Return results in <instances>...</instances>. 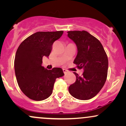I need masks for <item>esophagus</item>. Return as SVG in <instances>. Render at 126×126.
Instances as JSON below:
<instances>
[{"label":"esophagus","instance_id":"1","mask_svg":"<svg viewBox=\"0 0 126 126\" xmlns=\"http://www.w3.org/2000/svg\"><path fill=\"white\" fill-rule=\"evenodd\" d=\"M63 72H64V75H66V74H67V73H68V72H67V70H65V69H63Z\"/></svg>","mask_w":126,"mask_h":126}]
</instances>
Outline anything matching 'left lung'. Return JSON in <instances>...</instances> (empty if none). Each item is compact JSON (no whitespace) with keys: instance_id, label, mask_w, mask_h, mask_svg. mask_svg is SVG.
I'll return each instance as SVG.
<instances>
[{"instance_id":"obj_1","label":"left lung","mask_w":126,"mask_h":126,"mask_svg":"<svg viewBox=\"0 0 126 126\" xmlns=\"http://www.w3.org/2000/svg\"><path fill=\"white\" fill-rule=\"evenodd\" d=\"M67 36L77 47L73 63L84 70L82 76L74 72L76 80L69 87V92L76 99L88 100L97 95L105 84L108 67L107 56L100 41L87 31H68Z\"/></svg>"}]
</instances>
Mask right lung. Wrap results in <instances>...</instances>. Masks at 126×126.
Here are the masks:
<instances>
[{
  "instance_id": "obj_1",
  "label": "right lung",
  "mask_w": 126,
  "mask_h": 126,
  "mask_svg": "<svg viewBox=\"0 0 126 126\" xmlns=\"http://www.w3.org/2000/svg\"><path fill=\"white\" fill-rule=\"evenodd\" d=\"M63 33L37 32L19 46L14 62L16 78L21 90L30 99H47L51 95L56 78L64 76L61 68L47 70L41 66L43 57H48L53 44Z\"/></svg>"
}]
</instances>
